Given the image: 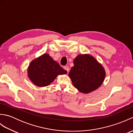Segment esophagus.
Segmentation results:
<instances>
[{
  "mask_svg": "<svg viewBox=\"0 0 133 133\" xmlns=\"http://www.w3.org/2000/svg\"><path fill=\"white\" fill-rule=\"evenodd\" d=\"M63 69L65 70H66V71H67V73H68V72L69 71V67L68 66H64L63 67Z\"/></svg>",
  "mask_w": 133,
  "mask_h": 133,
  "instance_id": "1",
  "label": "esophagus"
}]
</instances>
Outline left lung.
<instances>
[{
    "label": "left lung",
    "mask_w": 133,
    "mask_h": 133,
    "mask_svg": "<svg viewBox=\"0 0 133 133\" xmlns=\"http://www.w3.org/2000/svg\"><path fill=\"white\" fill-rule=\"evenodd\" d=\"M69 74L72 84L81 92L87 94L99 87L104 81L105 71L96 59L89 54L79 55Z\"/></svg>",
    "instance_id": "obj_1"
}]
</instances>
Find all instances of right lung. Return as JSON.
Masks as SVG:
<instances>
[{"label": "right lung", "instance_id": "add662e5", "mask_svg": "<svg viewBox=\"0 0 133 133\" xmlns=\"http://www.w3.org/2000/svg\"><path fill=\"white\" fill-rule=\"evenodd\" d=\"M62 69L48 54H44L31 62L28 76L32 82L39 87H44L52 82L58 75L66 74Z\"/></svg>", "mask_w": 133, "mask_h": 133}]
</instances>
